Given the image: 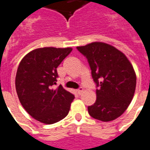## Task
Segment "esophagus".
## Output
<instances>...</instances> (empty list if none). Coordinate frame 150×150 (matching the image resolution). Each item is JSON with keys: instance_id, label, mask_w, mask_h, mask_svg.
Wrapping results in <instances>:
<instances>
[{"instance_id": "34e87169", "label": "esophagus", "mask_w": 150, "mask_h": 150, "mask_svg": "<svg viewBox=\"0 0 150 150\" xmlns=\"http://www.w3.org/2000/svg\"><path fill=\"white\" fill-rule=\"evenodd\" d=\"M83 91H84V90H83V88H80L79 89H77V93H78L79 95H81L83 93Z\"/></svg>"}]
</instances>
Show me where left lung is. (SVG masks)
Returning <instances> with one entry per match:
<instances>
[{
	"instance_id": "8db88e82",
	"label": "left lung",
	"mask_w": 150,
	"mask_h": 150,
	"mask_svg": "<svg viewBox=\"0 0 150 150\" xmlns=\"http://www.w3.org/2000/svg\"><path fill=\"white\" fill-rule=\"evenodd\" d=\"M76 49L86 56L97 86V100L88 107L92 117L111 121L122 115L133 100L137 76L123 52L111 45L94 41Z\"/></svg>"
}]
</instances>
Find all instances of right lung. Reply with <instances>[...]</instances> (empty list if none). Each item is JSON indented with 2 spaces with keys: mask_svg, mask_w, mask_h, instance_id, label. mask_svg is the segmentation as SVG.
I'll use <instances>...</instances> for the list:
<instances>
[{
  "mask_svg": "<svg viewBox=\"0 0 150 150\" xmlns=\"http://www.w3.org/2000/svg\"><path fill=\"white\" fill-rule=\"evenodd\" d=\"M72 48H38L27 53L17 68L15 86L19 100L29 115L41 123L51 125L64 118L74 96L56 85L57 68Z\"/></svg>",
  "mask_w": 150,
  "mask_h": 150,
  "instance_id": "right-lung-1",
  "label": "right lung"
}]
</instances>
